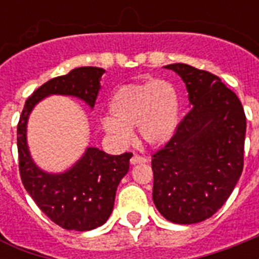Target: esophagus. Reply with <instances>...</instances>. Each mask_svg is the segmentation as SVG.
Segmentation results:
<instances>
[{
  "label": "esophagus",
  "mask_w": 259,
  "mask_h": 259,
  "mask_svg": "<svg viewBox=\"0 0 259 259\" xmlns=\"http://www.w3.org/2000/svg\"><path fill=\"white\" fill-rule=\"evenodd\" d=\"M148 162L145 157H141V156H138V154H133V157L130 158V164L132 165H137V164H145Z\"/></svg>",
  "instance_id": "34e87169"
}]
</instances>
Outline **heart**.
I'll return each mask as SVG.
<instances>
[{
  "label": "heart",
  "mask_w": 259,
  "mask_h": 259,
  "mask_svg": "<svg viewBox=\"0 0 259 259\" xmlns=\"http://www.w3.org/2000/svg\"><path fill=\"white\" fill-rule=\"evenodd\" d=\"M111 117L102 119V127L118 144H127L130 129L137 126L146 145L168 144L180 122V98L176 87L165 79H152L118 87L109 102Z\"/></svg>",
  "instance_id": "heart-1"
}]
</instances>
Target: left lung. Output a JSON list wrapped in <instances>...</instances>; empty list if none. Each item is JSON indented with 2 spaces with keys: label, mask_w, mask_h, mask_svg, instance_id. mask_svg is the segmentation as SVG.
I'll return each instance as SVG.
<instances>
[{
  "label": "left lung",
  "mask_w": 259,
  "mask_h": 259,
  "mask_svg": "<svg viewBox=\"0 0 259 259\" xmlns=\"http://www.w3.org/2000/svg\"><path fill=\"white\" fill-rule=\"evenodd\" d=\"M164 68L184 82L191 110L152 158L153 201L166 221L193 225L212 217L241 177L245 111L215 75L183 63Z\"/></svg>",
  "instance_id": "1"
}]
</instances>
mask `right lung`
Returning <instances> with one entry per match:
<instances>
[{
  "mask_svg": "<svg viewBox=\"0 0 259 259\" xmlns=\"http://www.w3.org/2000/svg\"><path fill=\"white\" fill-rule=\"evenodd\" d=\"M103 68L78 67L38 87L25 102L17 126L20 175L26 192L51 221L66 230L90 231L113 212L118 184L129 170L132 153L114 156L89 146L63 172H47L34 162L28 145V121L36 106L52 95L74 97L94 109Z\"/></svg>",
  "mask_w": 259,
  "mask_h": 259,
  "instance_id": "1",
  "label": "right lung"
}]
</instances>
